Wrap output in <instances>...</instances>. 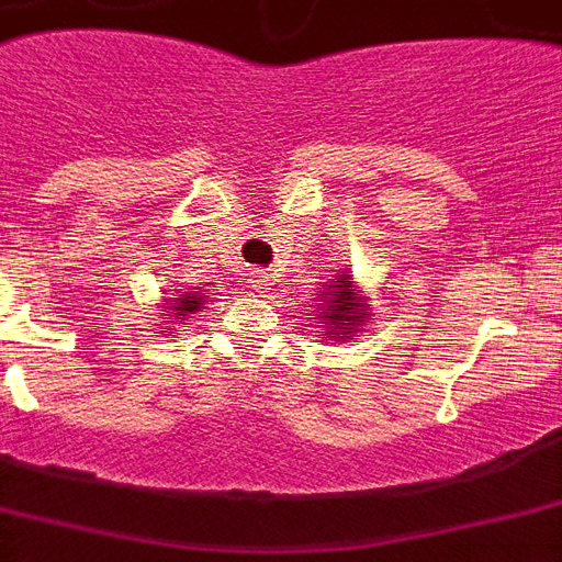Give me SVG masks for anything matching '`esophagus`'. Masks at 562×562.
<instances>
[{"instance_id":"1","label":"esophagus","mask_w":562,"mask_h":562,"mask_svg":"<svg viewBox=\"0 0 562 562\" xmlns=\"http://www.w3.org/2000/svg\"><path fill=\"white\" fill-rule=\"evenodd\" d=\"M252 286H258V292H270L272 286V278L267 276V272H252Z\"/></svg>"}]
</instances>
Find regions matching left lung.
<instances>
[{
  "label": "left lung",
  "mask_w": 562,
  "mask_h": 562,
  "mask_svg": "<svg viewBox=\"0 0 562 562\" xmlns=\"http://www.w3.org/2000/svg\"><path fill=\"white\" fill-rule=\"evenodd\" d=\"M322 313H318V324L327 327L324 330V341L330 345H345L350 336H359L364 322L370 318V301L368 295L359 290L350 272L327 278L322 284Z\"/></svg>",
  "instance_id": "left-lung-1"
}]
</instances>
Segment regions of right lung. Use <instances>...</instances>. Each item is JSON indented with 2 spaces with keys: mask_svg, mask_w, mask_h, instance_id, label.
I'll list each match as a JSON object with an SVG mask.
<instances>
[{
  "mask_svg": "<svg viewBox=\"0 0 562 562\" xmlns=\"http://www.w3.org/2000/svg\"><path fill=\"white\" fill-rule=\"evenodd\" d=\"M209 295H203L201 286H194V290H187L180 292V295H175V301L166 299V307H164V315L169 313L171 318H175V324H183L187 318H192L198 310H203V301H206ZM171 327H164V333H169Z\"/></svg>",
  "mask_w": 562,
  "mask_h": 562,
  "instance_id": "right-lung-1",
  "label": "right lung"
}]
</instances>
